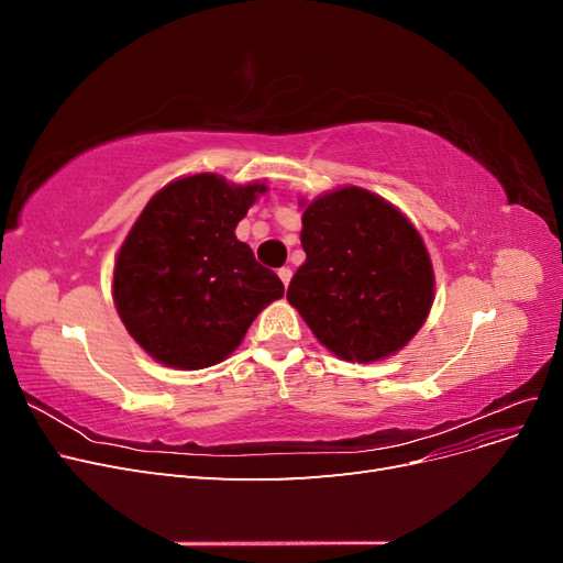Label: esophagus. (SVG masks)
<instances>
[{
  "label": "esophagus",
  "mask_w": 563,
  "mask_h": 563,
  "mask_svg": "<svg viewBox=\"0 0 563 563\" xmlns=\"http://www.w3.org/2000/svg\"><path fill=\"white\" fill-rule=\"evenodd\" d=\"M277 275H279L282 284H284V286H288V282H291V275H294V272H291V269H288V267H282V269L277 272Z\"/></svg>",
  "instance_id": "1"
}]
</instances>
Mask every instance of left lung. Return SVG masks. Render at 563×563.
<instances>
[{"label": "left lung", "instance_id": "obj_1", "mask_svg": "<svg viewBox=\"0 0 563 563\" xmlns=\"http://www.w3.org/2000/svg\"><path fill=\"white\" fill-rule=\"evenodd\" d=\"M300 207L305 263L288 302L338 360L371 364L404 350L434 302V267L416 225L356 185Z\"/></svg>", "mask_w": 563, "mask_h": 563}]
</instances>
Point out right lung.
Segmentation results:
<instances>
[{"label":"right lung","instance_id":"obj_1","mask_svg":"<svg viewBox=\"0 0 563 563\" xmlns=\"http://www.w3.org/2000/svg\"><path fill=\"white\" fill-rule=\"evenodd\" d=\"M265 192V180L192 174L164 185L135 218L114 258L112 300L155 362L180 371L220 364L284 296L282 279L234 234Z\"/></svg>","mask_w":563,"mask_h":563}]
</instances>
